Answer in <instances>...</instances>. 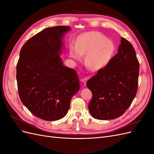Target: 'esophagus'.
<instances>
[{
	"label": "esophagus",
	"mask_w": 154,
	"mask_h": 154,
	"mask_svg": "<svg viewBox=\"0 0 154 154\" xmlns=\"http://www.w3.org/2000/svg\"><path fill=\"white\" fill-rule=\"evenodd\" d=\"M88 80V78H87V77L83 78H82V82H83V85H86V83H87V80Z\"/></svg>",
	"instance_id": "esophagus-1"
}]
</instances>
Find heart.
<instances>
[{
	"label": "heart",
	"instance_id": "1",
	"mask_svg": "<svg viewBox=\"0 0 154 154\" xmlns=\"http://www.w3.org/2000/svg\"><path fill=\"white\" fill-rule=\"evenodd\" d=\"M116 47L114 42L99 32H86L78 37L76 46H71L70 57L81 61L86 55V66L94 71L103 69L112 60Z\"/></svg>",
	"mask_w": 154,
	"mask_h": 154
}]
</instances>
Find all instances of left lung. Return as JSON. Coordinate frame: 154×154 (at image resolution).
I'll return each mask as SVG.
<instances>
[{
	"label": "left lung",
	"mask_w": 154,
	"mask_h": 154,
	"mask_svg": "<svg viewBox=\"0 0 154 154\" xmlns=\"http://www.w3.org/2000/svg\"><path fill=\"white\" fill-rule=\"evenodd\" d=\"M139 71L134 47L122 37L117 54L87 83L92 94L88 110L93 118L114 119L125 113L136 95Z\"/></svg>",
	"instance_id": "1"
}]
</instances>
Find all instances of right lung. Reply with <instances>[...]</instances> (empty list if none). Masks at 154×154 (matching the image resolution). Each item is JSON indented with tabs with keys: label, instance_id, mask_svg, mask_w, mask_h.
Segmentation results:
<instances>
[{
	"label": "right lung",
	"instance_id": "obj_1",
	"mask_svg": "<svg viewBox=\"0 0 154 154\" xmlns=\"http://www.w3.org/2000/svg\"><path fill=\"white\" fill-rule=\"evenodd\" d=\"M69 26L48 27L27 40L17 65L18 94L22 103L42 119L57 121L68 112L80 90L76 72L63 66L60 54Z\"/></svg>",
	"mask_w": 154,
	"mask_h": 154
}]
</instances>
